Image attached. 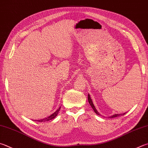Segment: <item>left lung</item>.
Returning a JSON list of instances; mask_svg holds the SVG:
<instances>
[{
	"label": "left lung",
	"instance_id": "obj_1",
	"mask_svg": "<svg viewBox=\"0 0 148 148\" xmlns=\"http://www.w3.org/2000/svg\"><path fill=\"white\" fill-rule=\"evenodd\" d=\"M88 103H90L91 107H92V108L93 109L94 111H95V112H96V114H98V115H100V113H99V112L97 111V110L96 109L95 106H94V104H93V103H92V100H91V98H90V95H88ZM125 114V113H123V114H116L112 115V116H110L109 118H110V119H112V118H114V117L122 116V115H124Z\"/></svg>",
	"mask_w": 148,
	"mask_h": 148
}]
</instances>
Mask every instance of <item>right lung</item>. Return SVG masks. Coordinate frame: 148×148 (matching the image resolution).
I'll use <instances>...</instances> for the list:
<instances>
[{"mask_svg": "<svg viewBox=\"0 0 148 148\" xmlns=\"http://www.w3.org/2000/svg\"><path fill=\"white\" fill-rule=\"evenodd\" d=\"M60 108H61V107H60V108H59L56 112H53V113L52 114H51L50 116H48V117H47V118H45V119H41V120H37V122H47V121H49V120H50L53 119H54V118H56V116H57V115H58V112L60 111Z\"/></svg>", "mask_w": 148, "mask_h": 148, "instance_id": "1", "label": "right lung"}]
</instances>
